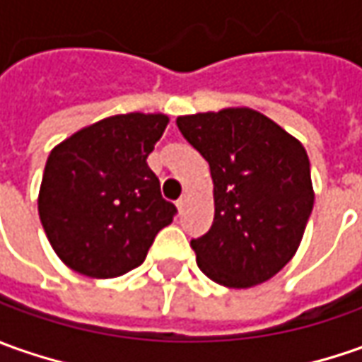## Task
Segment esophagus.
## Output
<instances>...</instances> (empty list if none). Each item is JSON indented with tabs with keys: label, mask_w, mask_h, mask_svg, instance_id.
<instances>
[{
	"label": "esophagus",
	"mask_w": 362,
	"mask_h": 362,
	"mask_svg": "<svg viewBox=\"0 0 362 362\" xmlns=\"http://www.w3.org/2000/svg\"><path fill=\"white\" fill-rule=\"evenodd\" d=\"M186 204H188V194H182L180 200L176 202V206H178V210H180V212H184V208H186Z\"/></svg>",
	"instance_id": "1"
}]
</instances>
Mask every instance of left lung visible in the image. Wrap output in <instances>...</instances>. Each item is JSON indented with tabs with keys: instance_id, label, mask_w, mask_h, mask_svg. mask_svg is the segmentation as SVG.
Here are the masks:
<instances>
[{
	"instance_id": "obj_1",
	"label": "left lung",
	"mask_w": 362,
	"mask_h": 362,
	"mask_svg": "<svg viewBox=\"0 0 362 362\" xmlns=\"http://www.w3.org/2000/svg\"><path fill=\"white\" fill-rule=\"evenodd\" d=\"M214 184V220L194 238L198 268L228 288L267 282L296 255L315 204L303 144L250 107L178 116Z\"/></svg>"
}]
</instances>
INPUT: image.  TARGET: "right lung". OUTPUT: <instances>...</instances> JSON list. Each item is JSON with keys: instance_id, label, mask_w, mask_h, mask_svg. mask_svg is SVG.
I'll return each instance as SVG.
<instances>
[{"instance_id": "1", "label": "right lung", "mask_w": 362, "mask_h": 362, "mask_svg": "<svg viewBox=\"0 0 362 362\" xmlns=\"http://www.w3.org/2000/svg\"><path fill=\"white\" fill-rule=\"evenodd\" d=\"M168 122L164 114L142 112L110 116L49 152L37 210L66 267L90 279H114L142 264L176 214L146 162Z\"/></svg>"}]
</instances>
